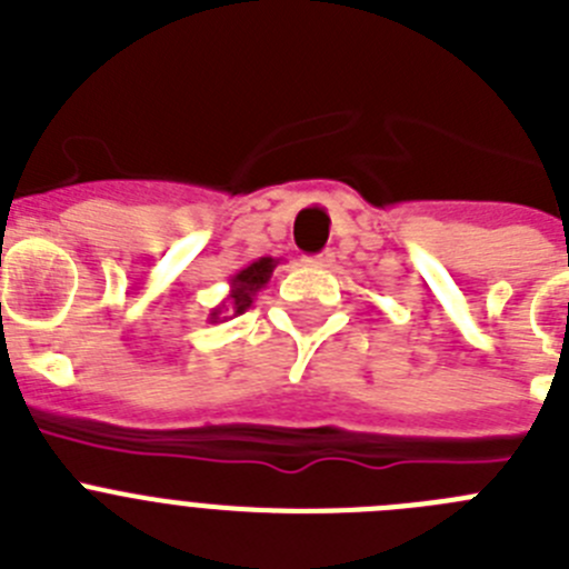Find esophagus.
<instances>
[{"label": "esophagus", "instance_id": "esophagus-1", "mask_svg": "<svg viewBox=\"0 0 569 569\" xmlns=\"http://www.w3.org/2000/svg\"><path fill=\"white\" fill-rule=\"evenodd\" d=\"M310 264V268H333V261H336V253L333 250H325V253H319V256H310V259H305Z\"/></svg>", "mask_w": 569, "mask_h": 569}]
</instances>
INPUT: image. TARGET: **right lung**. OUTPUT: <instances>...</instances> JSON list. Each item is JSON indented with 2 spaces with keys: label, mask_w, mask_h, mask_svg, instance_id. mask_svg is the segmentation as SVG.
Instances as JSON below:
<instances>
[{
  "label": "right lung",
  "mask_w": 569,
  "mask_h": 569,
  "mask_svg": "<svg viewBox=\"0 0 569 569\" xmlns=\"http://www.w3.org/2000/svg\"><path fill=\"white\" fill-rule=\"evenodd\" d=\"M279 261L281 259H273V256H261V259L248 261L244 268L236 270V273L230 276L228 299H222V305H216V308L210 310V321L216 325V321L230 319L228 313H233V316L244 313V310L253 305L256 293H259V290L270 281V276H273V270Z\"/></svg>",
  "instance_id": "obj_1"
}]
</instances>
